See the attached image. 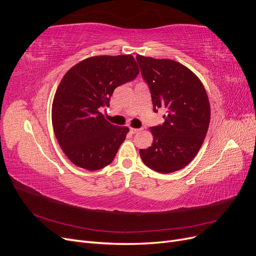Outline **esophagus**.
<instances>
[{"instance_id": "esophagus-1", "label": "esophagus", "mask_w": 256, "mask_h": 256, "mask_svg": "<svg viewBox=\"0 0 256 256\" xmlns=\"http://www.w3.org/2000/svg\"><path fill=\"white\" fill-rule=\"evenodd\" d=\"M140 131H141L140 129H136V128H130V132H131V134H138V132H140Z\"/></svg>"}]
</instances>
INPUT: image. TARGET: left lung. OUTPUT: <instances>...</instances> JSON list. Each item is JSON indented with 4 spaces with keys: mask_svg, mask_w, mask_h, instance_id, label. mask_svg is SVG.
<instances>
[{
    "mask_svg": "<svg viewBox=\"0 0 256 256\" xmlns=\"http://www.w3.org/2000/svg\"><path fill=\"white\" fill-rule=\"evenodd\" d=\"M150 90L154 111L166 109L162 125L150 127L152 146L140 150L144 164L159 173L188 166L206 136L210 106L203 83L189 68L173 60L136 56Z\"/></svg>",
    "mask_w": 256,
    "mask_h": 256,
    "instance_id": "8db88e82",
    "label": "left lung"
}]
</instances>
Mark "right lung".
<instances>
[{
	"instance_id": "right-lung-1",
	"label": "right lung",
	"mask_w": 256,
	"mask_h": 256,
	"mask_svg": "<svg viewBox=\"0 0 256 256\" xmlns=\"http://www.w3.org/2000/svg\"><path fill=\"white\" fill-rule=\"evenodd\" d=\"M138 74L131 54L81 60L62 79L52 104L56 140L74 164L96 171L110 164L128 127L114 126L99 108L109 106L114 90Z\"/></svg>"
}]
</instances>
